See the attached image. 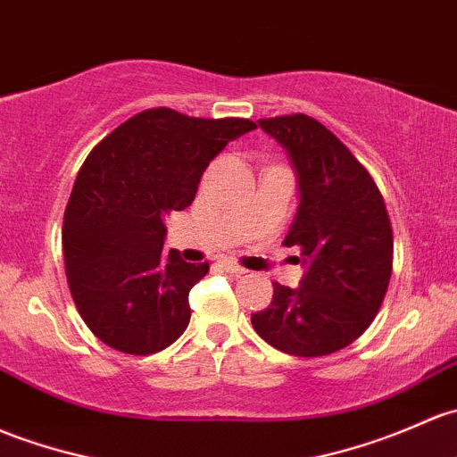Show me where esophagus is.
<instances>
[{
	"mask_svg": "<svg viewBox=\"0 0 457 457\" xmlns=\"http://www.w3.org/2000/svg\"><path fill=\"white\" fill-rule=\"evenodd\" d=\"M220 267H223L228 273H234V276H243V273H247L241 265H237L234 261H223L220 262Z\"/></svg>",
	"mask_w": 457,
	"mask_h": 457,
	"instance_id": "esophagus-1",
	"label": "esophagus"
}]
</instances>
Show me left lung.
I'll return each mask as SVG.
<instances>
[{"instance_id": "1", "label": "left lung", "mask_w": 457, "mask_h": 457, "mask_svg": "<svg viewBox=\"0 0 457 457\" xmlns=\"http://www.w3.org/2000/svg\"><path fill=\"white\" fill-rule=\"evenodd\" d=\"M289 155L300 204L287 247L300 249V287L273 285L252 315L267 344L295 357L345 348L372 324L392 276V225L370 172L328 129L304 113L258 120Z\"/></svg>"}]
</instances>
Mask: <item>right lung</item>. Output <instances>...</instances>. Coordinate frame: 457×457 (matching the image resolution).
<instances>
[{
	"label": "right lung",
	"mask_w": 457,
	"mask_h": 457,
	"mask_svg": "<svg viewBox=\"0 0 457 457\" xmlns=\"http://www.w3.org/2000/svg\"><path fill=\"white\" fill-rule=\"evenodd\" d=\"M256 124L146 109L89 153L63 219L71 297L103 344L127 354L170 345L190 321L188 293L208 273L164 252L166 216L188 208L210 162Z\"/></svg>",
	"instance_id": "right-lung-1"
}]
</instances>
